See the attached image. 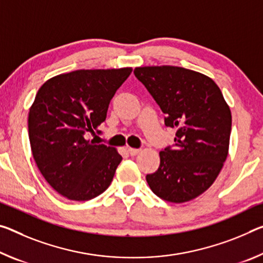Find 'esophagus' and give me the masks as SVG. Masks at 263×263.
I'll use <instances>...</instances> for the list:
<instances>
[{
	"label": "esophagus",
	"instance_id": "1",
	"mask_svg": "<svg viewBox=\"0 0 263 263\" xmlns=\"http://www.w3.org/2000/svg\"><path fill=\"white\" fill-rule=\"evenodd\" d=\"M127 151H128V153L131 154V156H137V154H138L141 151V149L140 148H132V147H130V148L127 149Z\"/></svg>",
	"mask_w": 263,
	"mask_h": 263
}]
</instances>
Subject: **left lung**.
I'll return each instance as SVG.
<instances>
[{
	"instance_id": "8db88e82",
	"label": "left lung",
	"mask_w": 263,
	"mask_h": 263,
	"mask_svg": "<svg viewBox=\"0 0 263 263\" xmlns=\"http://www.w3.org/2000/svg\"><path fill=\"white\" fill-rule=\"evenodd\" d=\"M135 76L176 127L172 146L160 151V165L147 174L149 189L165 201L181 203L213 184L228 156L231 110L213 79L179 66L136 68Z\"/></svg>"
}]
</instances>
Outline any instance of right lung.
<instances>
[{
  "instance_id": "add662e5",
  "label": "right lung",
  "mask_w": 263,
  "mask_h": 263,
  "mask_svg": "<svg viewBox=\"0 0 263 263\" xmlns=\"http://www.w3.org/2000/svg\"><path fill=\"white\" fill-rule=\"evenodd\" d=\"M131 68L76 70L50 78L29 111L31 152L42 176L61 195L91 200L110 186L122 161L115 147L96 144L109 104Z\"/></svg>"
}]
</instances>
